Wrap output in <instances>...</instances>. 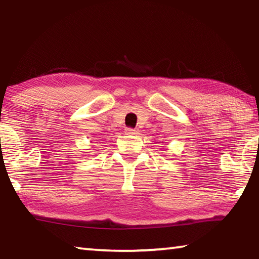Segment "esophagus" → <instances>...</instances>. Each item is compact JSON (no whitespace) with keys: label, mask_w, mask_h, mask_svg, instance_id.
<instances>
[{"label":"esophagus","mask_w":259,"mask_h":259,"mask_svg":"<svg viewBox=\"0 0 259 259\" xmlns=\"http://www.w3.org/2000/svg\"><path fill=\"white\" fill-rule=\"evenodd\" d=\"M125 135H137L138 134V130L137 129H131V128H126L125 129Z\"/></svg>","instance_id":"obj_1"}]
</instances>
